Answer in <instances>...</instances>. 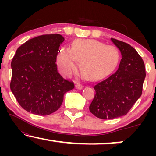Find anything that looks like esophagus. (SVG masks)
<instances>
[{
    "instance_id": "34e87169",
    "label": "esophagus",
    "mask_w": 156,
    "mask_h": 156,
    "mask_svg": "<svg viewBox=\"0 0 156 156\" xmlns=\"http://www.w3.org/2000/svg\"><path fill=\"white\" fill-rule=\"evenodd\" d=\"M83 87H83L82 85L80 84H76L75 85V88L77 89H82Z\"/></svg>"
}]
</instances>
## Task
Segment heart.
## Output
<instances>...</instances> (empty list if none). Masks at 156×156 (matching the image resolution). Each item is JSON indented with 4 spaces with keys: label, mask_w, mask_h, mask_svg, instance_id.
I'll use <instances>...</instances> for the list:
<instances>
[{
    "label": "heart",
    "mask_w": 156,
    "mask_h": 156,
    "mask_svg": "<svg viewBox=\"0 0 156 156\" xmlns=\"http://www.w3.org/2000/svg\"><path fill=\"white\" fill-rule=\"evenodd\" d=\"M119 52L116 48L91 39H77L72 48H62L57 57V64L64 75H69L81 61L82 76L96 81L112 73L118 65Z\"/></svg>",
    "instance_id": "1"
}]
</instances>
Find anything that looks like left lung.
<instances>
[{"instance_id":"1","label":"left lung","mask_w":156,"mask_h":156,"mask_svg":"<svg viewBox=\"0 0 156 156\" xmlns=\"http://www.w3.org/2000/svg\"><path fill=\"white\" fill-rule=\"evenodd\" d=\"M121 54L118 69L97 83L89 111L101 119L125 116L141 96L146 69L141 57L126 42L111 38Z\"/></svg>"}]
</instances>
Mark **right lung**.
Wrapping results in <instances>:
<instances>
[{
  "label": "right lung",
  "instance_id": "right-lung-1",
  "mask_svg": "<svg viewBox=\"0 0 156 156\" xmlns=\"http://www.w3.org/2000/svg\"><path fill=\"white\" fill-rule=\"evenodd\" d=\"M59 34L40 35L25 42L11 62L10 89L19 104L33 114L46 116L60 107L72 82L57 72L55 64L60 44Z\"/></svg>",
  "mask_w": 156,
  "mask_h": 156
}]
</instances>
